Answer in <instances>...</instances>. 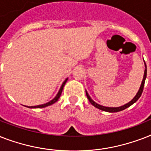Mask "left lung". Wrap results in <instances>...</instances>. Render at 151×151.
<instances>
[{
  "mask_svg": "<svg viewBox=\"0 0 151 151\" xmlns=\"http://www.w3.org/2000/svg\"><path fill=\"white\" fill-rule=\"evenodd\" d=\"M145 66H146V69H145V71H144V76H143V81H142V84H141V86H140V88H139V92H137V94H136V96L134 97L133 99H132V101H130V102L127 103V104H125V105L122 106H119V107H106V106H103L99 105V104H97L96 103H95L94 101L92 100V99L90 98V96H88V92L85 91V92H86V96H87V98L88 99V100H89L90 103H92V105L94 106L95 107L98 108V109H99V110H103V111L114 113V112H118V111H122V110H124V109H126V108H128L131 105H132L134 103H136V101L139 99V97L141 96V95H142V93H143V87H144V83H145L146 78H147V65H146V63H145Z\"/></svg>",
  "mask_w": 151,
  "mask_h": 151,
  "instance_id": "1",
  "label": "left lung"
}]
</instances>
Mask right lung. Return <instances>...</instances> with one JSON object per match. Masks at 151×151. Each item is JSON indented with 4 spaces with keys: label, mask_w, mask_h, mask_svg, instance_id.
Listing matches in <instances>:
<instances>
[{
    "label": "right lung",
    "mask_w": 151,
    "mask_h": 151,
    "mask_svg": "<svg viewBox=\"0 0 151 151\" xmlns=\"http://www.w3.org/2000/svg\"><path fill=\"white\" fill-rule=\"evenodd\" d=\"M66 81H67V79H66V80L64 81V82L63 83V85H62L61 88H60V89H59V92H58V94H57V96L55 97L54 99H52V100H51L50 102H48V103H45V104H42V105L34 106H27V107H29V108H44V107H46V106H48L52 105V104L55 103V102H57V101H58V99H59V97H60V96H61L62 92H63V87H64V85H65V84H66Z\"/></svg>",
    "instance_id": "add662e5"
}]
</instances>
